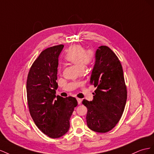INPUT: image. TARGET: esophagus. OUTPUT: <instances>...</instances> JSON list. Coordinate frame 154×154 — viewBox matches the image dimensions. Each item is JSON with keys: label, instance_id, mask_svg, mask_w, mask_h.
Instances as JSON below:
<instances>
[{"label": "esophagus", "instance_id": "esophagus-1", "mask_svg": "<svg viewBox=\"0 0 154 154\" xmlns=\"http://www.w3.org/2000/svg\"><path fill=\"white\" fill-rule=\"evenodd\" d=\"M77 100L78 104H81V102H82V99H79V98H77Z\"/></svg>", "mask_w": 154, "mask_h": 154}]
</instances>
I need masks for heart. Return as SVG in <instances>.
I'll list each match as a JSON object with an SVG mask.
<instances>
[{"label": "heart", "instance_id": "1", "mask_svg": "<svg viewBox=\"0 0 154 154\" xmlns=\"http://www.w3.org/2000/svg\"><path fill=\"white\" fill-rule=\"evenodd\" d=\"M64 59L75 65L79 70H83L85 66L94 63L95 54L91 50L86 51L85 48L79 45H75L68 48Z\"/></svg>", "mask_w": 154, "mask_h": 154}]
</instances>
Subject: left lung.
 I'll return each mask as SVG.
<instances>
[{"label":"left lung","mask_w":154,"mask_h":154,"mask_svg":"<svg viewBox=\"0 0 154 154\" xmlns=\"http://www.w3.org/2000/svg\"><path fill=\"white\" fill-rule=\"evenodd\" d=\"M95 64L90 83L97 88L94 99L82 103L87 108L86 122L96 132L112 130L123 113L127 99V89L122 65L110 48L101 46L97 50Z\"/></svg>","instance_id":"8db88e82"}]
</instances>
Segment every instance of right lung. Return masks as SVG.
<instances>
[{
	"label": "right lung",
	"instance_id": "1",
	"mask_svg": "<svg viewBox=\"0 0 154 154\" xmlns=\"http://www.w3.org/2000/svg\"><path fill=\"white\" fill-rule=\"evenodd\" d=\"M64 45L43 50L31 66L26 81L29 111L35 124L51 138H59L69 128V119L77 106L73 97H56L58 57Z\"/></svg>",
	"mask_w": 154,
	"mask_h": 154
}]
</instances>
